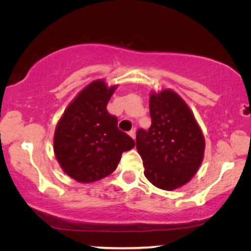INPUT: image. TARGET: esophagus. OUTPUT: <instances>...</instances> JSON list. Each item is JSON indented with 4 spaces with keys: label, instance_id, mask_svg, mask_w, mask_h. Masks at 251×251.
<instances>
[{
    "label": "esophagus",
    "instance_id": "1",
    "mask_svg": "<svg viewBox=\"0 0 251 251\" xmlns=\"http://www.w3.org/2000/svg\"><path fill=\"white\" fill-rule=\"evenodd\" d=\"M129 135H130V137H131V138L136 139V129H132L131 131H129Z\"/></svg>",
    "mask_w": 251,
    "mask_h": 251
}]
</instances>
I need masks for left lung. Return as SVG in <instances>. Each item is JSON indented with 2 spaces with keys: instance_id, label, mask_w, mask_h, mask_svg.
<instances>
[{
  "instance_id": "left-lung-1",
  "label": "left lung",
  "mask_w": 251,
  "mask_h": 251,
  "mask_svg": "<svg viewBox=\"0 0 251 251\" xmlns=\"http://www.w3.org/2000/svg\"><path fill=\"white\" fill-rule=\"evenodd\" d=\"M152 126L138 129L136 147L154 186L175 190L186 184L203 159L204 138L193 114L176 92L151 95Z\"/></svg>"
}]
</instances>
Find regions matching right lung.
I'll use <instances>...</instances> for the list:
<instances>
[{"mask_svg":"<svg viewBox=\"0 0 251 251\" xmlns=\"http://www.w3.org/2000/svg\"><path fill=\"white\" fill-rule=\"evenodd\" d=\"M115 87L94 81L71 102L54 131L53 149L65 173L81 183L99 180L116 169L135 142L107 112Z\"/></svg>","mask_w":251,"mask_h":251,"instance_id":"right-lung-1","label":"right lung"}]
</instances>
